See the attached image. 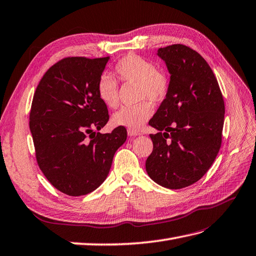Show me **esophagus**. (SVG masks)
<instances>
[{
	"label": "esophagus",
	"instance_id": "obj_1",
	"mask_svg": "<svg viewBox=\"0 0 256 256\" xmlns=\"http://www.w3.org/2000/svg\"><path fill=\"white\" fill-rule=\"evenodd\" d=\"M128 136H130V138H134V136L140 135V133L138 132V130H128Z\"/></svg>",
	"mask_w": 256,
	"mask_h": 256
}]
</instances>
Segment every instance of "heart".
I'll return each instance as SVG.
<instances>
[{
  "instance_id": "heart-1",
  "label": "heart",
  "mask_w": 256,
  "mask_h": 256,
  "mask_svg": "<svg viewBox=\"0 0 256 256\" xmlns=\"http://www.w3.org/2000/svg\"><path fill=\"white\" fill-rule=\"evenodd\" d=\"M118 78L124 82L138 84V98L140 104L132 106H123L112 116L116 126L140 130L154 112L150 102H160L168 94L169 84L166 75L156 70L155 65L146 58L136 54H128L116 65ZM99 99L108 106L116 108L118 104V85L114 77L104 74L97 82Z\"/></svg>"
}]
</instances>
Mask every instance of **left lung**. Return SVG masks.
Masks as SVG:
<instances>
[{"instance_id":"obj_1","label":"left lung","mask_w":256,"mask_h":256,"mask_svg":"<svg viewBox=\"0 0 256 256\" xmlns=\"http://www.w3.org/2000/svg\"><path fill=\"white\" fill-rule=\"evenodd\" d=\"M157 56L170 74L168 94L150 126L154 150L146 160L152 181L176 190L198 181L220 150L224 102L218 82L204 58L191 48L172 44Z\"/></svg>"}]
</instances>
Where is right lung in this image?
<instances>
[{
  "label": "right lung",
  "instance_id": "right-lung-1",
  "mask_svg": "<svg viewBox=\"0 0 256 256\" xmlns=\"http://www.w3.org/2000/svg\"><path fill=\"white\" fill-rule=\"evenodd\" d=\"M110 56L66 58L53 65L34 94L29 128L36 157L53 186L70 196L92 193L109 174L126 128L99 130L109 121L97 82Z\"/></svg>",
  "mask_w": 256,
  "mask_h": 256
}]
</instances>
